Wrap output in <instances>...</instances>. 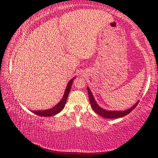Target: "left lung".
<instances>
[{
	"instance_id": "left-lung-1",
	"label": "left lung",
	"mask_w": 158,
	"mask_h": 158,
	"mask_svg": "<svg viewBox=\"0 0 158 158\" xmlns=\"http://www.w3.org/2000/svg\"><path fill=\"white\" fill-rule=\"evenodd\" d=\"M88 96H89V99H90V106H91V108L93 110L100 115L101 116H103L104 118H120L122 117V116H124L127 115V114L130 113V112L132 111L133 109H135V107L137 106L139 101H137V103H135V105L133 106L132 107H131L130 109L125 110V111H108V110L103 109V108H101V106L97 104L96 100H95L94 96H93L91 91L89 89V88L88 87Z\"/></svg>"
}]
</instances>
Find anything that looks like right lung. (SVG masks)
I'll list each match as a JSON object with an SVG mask.
<instances>
[{"label": "right lung", "instance_id": "obj_1", "mask_svg": "<svg viewBox=\"0 0 158 158\" xmlns=\"http://www.w3.org/2000/svg\"><path fill=\"white\" fill-rule=\"evenodd\" d=\"M75 77H73V79H71L70 81L68 82V85H67L65 91L64 93L63 97L61 99V101L57 103L55 106H54L52 109H49L48 110H43V111H32L34 114H36L38 116H55L56 114L60 113L62 109H64V106H65L67 99H68V96L70 93V90L71 89V86H72V83Z\"/></svg>", "mask_w": 158, "mask_h": 158}]
</instances>
